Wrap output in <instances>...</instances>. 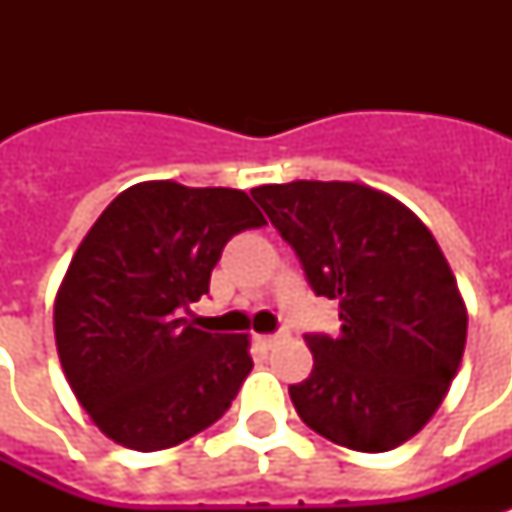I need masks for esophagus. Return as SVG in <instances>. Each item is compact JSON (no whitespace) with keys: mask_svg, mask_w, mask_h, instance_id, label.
<instances>
[{"mask_svg":"<svg viewBox=\"0 0 512 512\" xmlns=\"http://www.w3.org/2000/svg\"><path fill=\"white\" fill-rule=\"evenodd\" d=\"M281 337H284V335H281V332H279V335H260V337H257V342H260L263 348H273V345H276V342H279Z\"/></svg>","mask_w":512,"mask_h":512,"instance_id":"obj_1","label":"esophagus"}]
</instances>
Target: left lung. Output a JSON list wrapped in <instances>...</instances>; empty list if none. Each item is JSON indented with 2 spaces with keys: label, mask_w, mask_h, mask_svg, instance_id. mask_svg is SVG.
Masks as SVG:
<instances>
[{
  "label": "left lung",
  "mask_w": 512,
  "mask_h": 512,
  "mask_svg": "<svg viewBox=\"0 0 512 512\" xmlns=\"http://www.w3.org/2000/svg\"><path fill=\"white\" fill-rule=\"evenodd\" d=\"M316 295L340 303V335H305L311 377L289 385L300 420L356 452L420 433L460 369L468 311L444 252L412 209L340 180L252 188Z\"/></svg>",
  "instance_id": "8db88e82"
}]
</instances>
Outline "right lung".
<instances>
[{"label": "right lung", "instance_id": "right-lung-1", "mask_svg": "<svg viewBox=\"0 0 512 512\" xmlns=\"http://www.w3.org/2000/svg\"><path fill=\"white\" fill-rule=\"evenodd\" d=\"M260 225L244 191L148 180L84 236L55 297V345L74 396L116 444L170 449L228 412L252 372L249 335H212L183 313L209 292L231 236Z\"/></svg>", "mask_w": 512, "mask_h": 512}]
</instances>
